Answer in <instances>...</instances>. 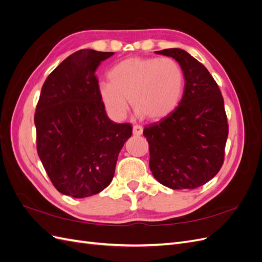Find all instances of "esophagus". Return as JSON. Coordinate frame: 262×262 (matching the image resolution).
I'll use <instances>...</instances> for the list:
<instances>
[{
	"instance_id": "1",
	"label": "esophagus",
	"mask_w": 262,
	"mask_h": 262,
	"mask_svg": "<svg viewBox=\"0 0 262 262\" xmlns=\"http://www.w3.org/2000/svg\"><path fill=\"white\" fill-rule=\"evenodd\" d=\"M143 133V128L141 125H134L133 126V134L137 137H140Z\"/></svg>"
}]
</instances>
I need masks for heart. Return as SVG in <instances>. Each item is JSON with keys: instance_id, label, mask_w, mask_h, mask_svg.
I'll return each mask as SVG.
<instances>
[{"instance_id": "heart-1", "label": "heart", "mask_w": 262, "mask_h": 262, "mask_svg": "<svg viewBox=\"0 0 262 262\" xmlns=\"http://www.w3.org/2000/svg\"><path fill=\"white\" fill-rule=\"evenodd\" d=\"M110 82L99 84L107 112L123 119L129 102L148 120H161L175 112L185 86L184 70L171 58H128L109 72Z\"/></svg>"}]
</instances>
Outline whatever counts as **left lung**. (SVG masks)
<instances>
[{
	"label": "left lung",
	"mask_w": 262,
	"mask_h": 262,
	"mask_svg": "<svg viewBox=\"0 0 262 262\" xmlns=\"http://www.w3.org/2000/svg\"><path fill=\"white\" fill-rule=\"evenodd\" d=\"M184 70L185 91L178 107L146 125L149 168L170 189H195L212 179L224 163L228 123L219 85L202 63L182 49L156 51Z\"/></svg>",
	"instance_id": "1"
}]
</instances>
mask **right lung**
Wrapping results in <instances>:
<instances>
[{
    "label": "right lung",
    "mask_w": 262,
    "mask_h": 262,
    "mask_svg": "<svg viewBox=\"0 0 262 262\" xmlns=\"http://www.w3.org/2000/svg\"><path fill=\"white\" fill-rule=\"evenodd\" d=\"M114 52L82 49L45 81L35 113L38 156L59 192L86 198L112 182L130 123L108 118L95 75Z\"/></svg>",
    "instance_id": "right-lung-1"
}]
</instances>
